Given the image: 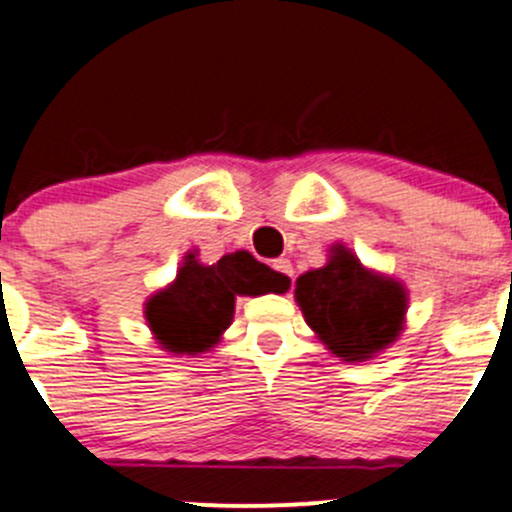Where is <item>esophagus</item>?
I'll return each instance as SVG.
<instances>
[{"label":"esophagus","mask_w":512,"mask_h":512,"mask_svg":"<svg viewBox=\"0 0 512 512\" xmlns=\"http://www.w3.org/2000/svg\"><path fill=\"white\" fill-rule=\"evenodd\" d=\"M273 271L281 273V278H286V281H293V266L288 258H276L273 261Z\"/></svg>","instance_id":"34e87169"}]
</instances>
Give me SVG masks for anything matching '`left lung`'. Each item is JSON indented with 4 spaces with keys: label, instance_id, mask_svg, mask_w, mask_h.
Instances as JSON below:
<instances>
[{
    "label": "left lung",
    "instance_id": "obj_1",
    "mask_svg": "<svg viewBox=\"0 0 512 512\" xmlns=\"http://www.w3.org/2000/svg\"><path fill=\"white\" fill-rule=\"evenodd\" d=\"M295 300L305 323L347 362H360L397 340L407 313V293L392 278L365 271L345 246L328 266L295 281Z\"/></svg>",
    "mask_w": 512,
    "mask_h": 512
}]
</instances>
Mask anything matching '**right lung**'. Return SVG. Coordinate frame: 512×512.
<instances>
[{"instance_id":"obj_1","label":"right lung","mask_w":512,"mask_h":512,"mask_svg":"<svg viewBox=\"0 0 512 512\" xmlns=\"http://www.w3.org/2000/svg\"><path fill=\"white\" fill-rule=\"evenodd\" d=\"M288 286L291 281L258 263L249 251L221 256L214 266H202L189 254L177 281L152 295L145 318L167 352L194 355L217 345L229 328L236 295L283 293Z\"/></svg>"}]
</instances>
